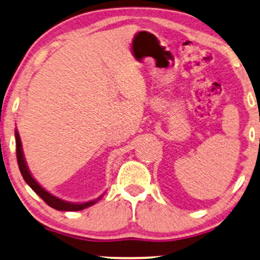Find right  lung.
Here are the masks:
<instances>
[{
	"label": "right lung",
	"instance_id": "right-lung-1",
	"mask_svg": "<svg viewBox=\"0 0 260 260\" xmlns=\"http://www.w3.org/2000/svg\"><path fill=\"white\" fill-rule=\"evenodd\" d=\"M15 143H17V160H18V165H19V170H20L22 178L25 179V182L30 185L32 190L36 193L38 197L43 199V201L47 205H49L50 207L55 208L57 211H81L84 210V208L92 206V205L98 203L100 200V198L95 199V200L88 201V203H83V204H73V203H69V201H63L61 199L54 197L53 194H50L49 191H47L46 189L42 188L40 184L37 183L36 179L32 177V175L28 171V168L26 165V161H25L24 158V153H22V147H21V141L20 137H19L18 131L15 130Z\"/></svg>",
	"mask_w": 260,
	"mask_h": 260
}]
</instances>
